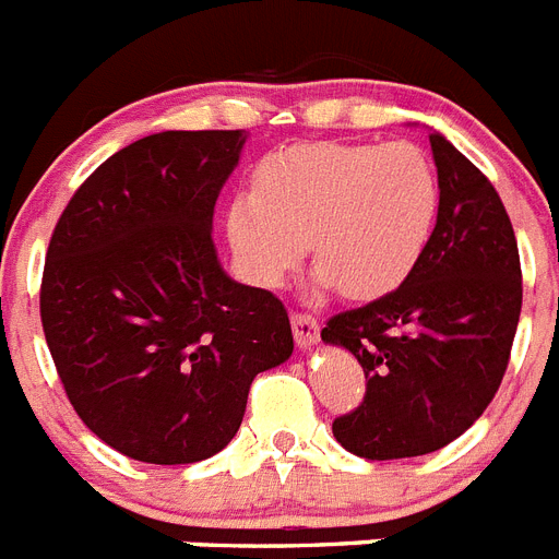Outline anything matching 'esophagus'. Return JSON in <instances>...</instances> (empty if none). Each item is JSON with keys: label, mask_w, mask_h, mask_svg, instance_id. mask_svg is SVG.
Wrapping results in <instances>:
<instances>
[{"label": "esophagus", "mask_w": 559, "mask_h": 559, "mask_svg": "<svg viewBox=\"0 0 559 559\" xmlns=\"http://www.w3.org/2000/svg\"><path fill=\"white\" fill-rule=\"evenodd\" d=\"M293 332H295V344L301 349H312L318 344V332H321V323L318 318L307 316V312H295L293 316Z\"/></svg>", "instance_id": "esophagus-1"}]
</instances>
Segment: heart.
I'll return each instance as SVG.
<instances>
[{"mask_svg": "<svg viewBox=\"0 0 559 559\" xmlns=\"http://www.w3.org/2000/svg\"><path fill=\"white\" fill-rule=\"evenodd\" d=\"M435 215L438 181L412 144H295L229 201L227 241L252 287H284L309 241L318 289L374 301L409 278Z\"/></svg>", "mask_w": 559, "mask_h": 559, "instance_id": "obj_1", "label": "heart"}]
</instances>
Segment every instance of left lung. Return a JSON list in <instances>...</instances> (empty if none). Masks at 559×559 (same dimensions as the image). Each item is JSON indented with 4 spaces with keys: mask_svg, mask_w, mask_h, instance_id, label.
Listing matches in <instances>:
<instances>
[{
    "mask_svg": "<svg viewBox=\"0 0 559 559\" xmlns=\"http://www.w3.org/2000/svg\"><path fill=\"white\" fill-rule=\"evenodd\" d=\"M438 222L395 293L332 318L323 344L349 349L367 374L358 409L332 435L367 461L429 454L461 438L495 397L523 304L518 238L491 181L429 133Z\"/></svg>",
    "mask_w": 559,
    "mask_h": 559,
    "instance_id": "obj_1",
    "label": "left lung"
}]
</instances>
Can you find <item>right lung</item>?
I'll return each mask as SVG.
<instances>
[{
    "label": "right lung",
    "instance_id": "add662e5",
    "mask_svg": "<svg viewBox=\"0 0 559 559\" xmlns=\"http://www.w3.org/2000/svg\"><path fill=\"white\" fill-rule=\"evenodd\" d=\"M247 130H164L107 158L50 238L41 326L84 426L133 461L222 452L250 383L293 355L284 304L224 272L218 192Z\"/></svg>",
    "mask_w": 559,
    "mask_h": 559
}]
</instances>
